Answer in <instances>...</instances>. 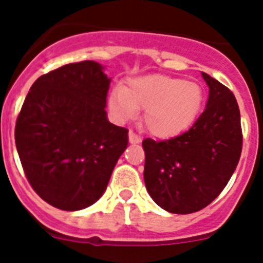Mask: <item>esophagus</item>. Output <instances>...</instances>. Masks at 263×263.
Here are the masks:
<instances>
[{"label":"esophagus","mask_w":263,"mask_h":263,"mask_svg":"<svg viewBox=\"0 0 263 263\" xmlns=\"http://www.w3.org/2000/svg\"><path fill=\"white\" fill-rule=\"evenodd\" d=\"M129 142L130 143H139V142H141V137H139L137 133H134L133 130H130V132H129Z\"/></svg>","instance_id":"esophagus-1"}]
</instances>
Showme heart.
<instances>
[{
  "instance_id": "obj_1",
  "label": "heart",
  "mask_w": 263,
  "mask_h": 263,
  "mask_svg": "<svg viewBox=\"0 0 263 263\" xmlns=\"http://www.w3.org/2000/svg\"><path fill=\"white\" fill-rule=\"evenodd\" d=\"M203 103V90L194 81L167 75L130 79L109 97V108L117 120L134 117L143 110L142 121L153 136L168 138L192 124Z\"/></svg>"
}]
</instances>
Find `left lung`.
I'll use <instances>...</instances> for the list:
<instances>
[{
    "label": "left lung",
    "mask_w": 263,
    "mask_h": 263,
    "mask_svg": "<svg viewBox=\"0 0 263 263\" xmlns=\"http://www.w3.org/2000/svg\"><path fill=\"white\" fill-rule=\"evenodd\" d=\"M206 106L187 132L166 141L143 139L146 190L164 211L187 215L205 208L233 175L242 150L238 104L231 89L201 72Z\"/></svg>",
    "instance_id": "obj_1"
}]
</instances>
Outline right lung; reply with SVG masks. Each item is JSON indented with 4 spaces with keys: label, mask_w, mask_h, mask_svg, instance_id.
I'll use <instances>...</instances> for the list:
<instances>
[{
    "label": "right lung",
    "mask_w": 263,
    "mask_h": 263,
    "mask_svg": "<svg viewBox=\"0 0 263 263\" xmlns=\"http://www.w3.org/2000/svg\"><path fill=\"white\" fill-rule=\"evenodd\" d=\"M109 83L99 63H71L36 79L21 108L15 146L23 171L55 208L96 203L127 147L129 130L106 118Z\"/></svg>",
    "instance_id": "1"
}]
</instances>
